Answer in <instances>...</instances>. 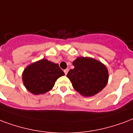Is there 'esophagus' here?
<instances>
[{"label":"esophagus","mask_w":133,"mask_h":133,"mask_svg":"<svg viewBox=\"0 0 133 133\" xmlns=\"http://www.w3.org/2000/svg\"><path fill=\"white\" fill-rule=\"evenodd\" d=\"M68 69H65V70H64V73H65V75H66L67 74H68Z\"/></svg>","instance_id":"1"}]
</instances>
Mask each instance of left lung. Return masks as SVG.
<instances>
[{"instance_id": "1", "label": "left lung", "mask_w": 133, "mask_h": 133, "mask_svg": "<svg viewBox=\"0 0 133 133\" xmlns=\"http://www.w3.org/2000/svg\"><path fill=\"white\" fill-rule=\"evenodd\" d=\"M75 66L67 75L72 87L84 96H93L102 91L108 81V70L105 65L91 58L79 57Z\"/></svg>"}]
</instances>
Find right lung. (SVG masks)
Here are the masks:
<instances>
[{
    "label": "right lung",
    "instance_id": "add662e5",
    "mask_svg": "<svg viewBox=\"0 0 133 133\" xmlns=\"http://www.w3.org/2000/svg\"><path fill=\"white\" fill-rule=\"evenodd\" d=\"M64 75L58 64L42 59L28 65L24 70L22 79L30 93L39 95L50 91L58 78Z\"/></svg>",
    "mask_w": 133,
    "mask_h": 133
}]
</instances>
